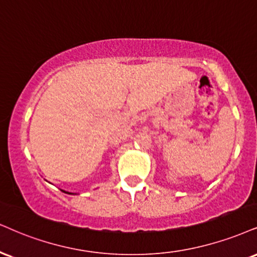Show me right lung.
I'll list each match as a JSON object with an SVG mask.
<instances>
[{
    "instance_id": "add662e5",
    "label": "right lung",
    "mask_w": 257,
    "mask_h": 257,
    "mask_svg": "<svg viewBox=\"0 0 257 257\" xmlns=\"http://www.w3.org/2000/svg\"><path fill=\"white\" fill-rule=\"evenodd\" d=\"M62 192H64V193H66V194H76V193H70V192H65V191H63V189H62Z\"/></svg>"
}]
</instances>
